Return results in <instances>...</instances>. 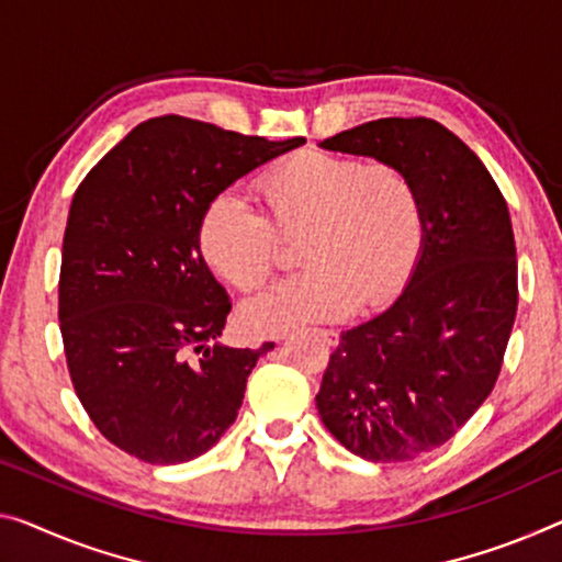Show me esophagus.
Wrapping results in <instances>:
<instances>
[{
	"instance_id": "obj_1",
	"label": "esophagus",
	"mask_w": 562,
	"mask_h": 562,
	"mask_svg": "<svg viewBox=\"0 0 562 562\" xmlns=\"http://www.w3.org/2000/svg\"><path fill=\"white\" fill-rule=\"evenodd\" d=\"M314 334H318V336H322V339H324L326 344H329V347H334V344H336V341H339V334H336L334 329H316Z\"/></svg>"
}]
</instances>
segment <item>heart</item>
<instances>
[{
  "mask_svg": "<svg viewBox=\"0 0 562 562\" xmlns=\"http://www.w3.org/2000/svg\"><path fill=\"white\" fill-rule=\"evenodd\" d=\"M254 211L240 198L215 195L198 226L205 263L240 293L269 283L281 236H296L306 269L246 308L261 334L347 316L394 296L422 244V201L400 162L349 153L301 150L256 178Z\"/></svg>",
  "mask_w": 562,
  "mask_h": 562,
  "instance_id": "b5f03b06",
  "label": "heart"
}]
</instances>
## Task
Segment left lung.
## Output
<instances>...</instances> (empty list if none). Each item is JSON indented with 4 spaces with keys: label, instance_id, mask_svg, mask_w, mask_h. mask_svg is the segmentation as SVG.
Returning a JSON list of instances; mask_svg holds the SVG:
<instances>
[{
    "label": "left lung",
    "instance_id": "obj_1",
    "mask_svg": "<svg viewBox=\"0 0 562 562\" xmlns=\"http://www.w3.org/2000/svg\"><path fill=\"white\" fill-rule=\"evenodd\" d=\"M400 162L422 201V251L407 289L341 331L316 407L369 462L431 452L464 427L499 376L517 311L510 213L482 160L429 117H382L322 143Z\"/></svg>",
    "mask_w": 562,
    "mask_h": 562
}]
</instances>
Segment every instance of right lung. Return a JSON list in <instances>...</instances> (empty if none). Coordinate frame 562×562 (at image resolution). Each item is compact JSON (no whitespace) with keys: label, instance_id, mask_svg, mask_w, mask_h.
I'll return each mask as SVG.
<instances>
[{"label":"right lung","instance_id":"right-lung-1","mask_svg":"<svg viewBox=\"0 0 562 562\" xmlns=\"http://www.w3.org/2000/svg\"><path fill=\"white\" fill-rule=\"evenodd\" d=\"M162 115L127 133L77 186L63 240L59 331L100 435L150 464L209 452L273 349L218 344L231 301L198 248L215 195L304 145Z\"/></svg>","mask_w":562,"mask_h":562}]
</instances>
